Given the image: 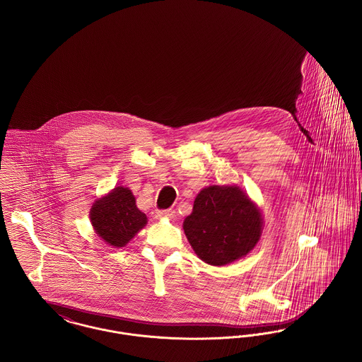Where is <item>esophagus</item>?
<instances>
[{
    "mask_svg": "<svg viewBox=\"0 0 362 362\" xmlns=\"http://www.w3.org/2000/svg\"><path fill=\"white\" fill-rule=\"evenodd\" d=\"M158 217H168V218H173L176 216V212L173 209H165V211H158L157 212Z\"/></svg>",
    "mask_w": 362,
    "mask_h": 362,
    "instance_id": "obj_1",
    "label": "esophagus"
}]
</instances>
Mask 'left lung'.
Wrapping results in <instances>:
<instances>
[{"mask_svg":"<svg viewBox=\"0 0 362 362\" xmlns=\"http://www.w3.org/2000/svg\"><path fill=\"white\" fill-rule=\"evenodd\" d=\"M261 213L238 187L211 186L197 195L183 230L197 255L214 267L247 255L261 236Z\"/></svg>","mask_w":362,"mask_h":362,"instance_id":"8db88e82","label":"left lung"}]
</instances>
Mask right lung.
Segmentation results:
<instances>
[{
  "label": "right lung",
  "instance_id": "obj_1",
  "mask_svg": "<svg viewBox=\"0 0 362 362\" xmlns=\"http://www.w3.org/2000/svg\"><path fill=\"white\" fill-rule=\"evenodd\" d=\"M90 218L100 238L116 247H123L148 218L135 205L132 192L124 187H116L107 197L94 202Z\"/></svg>",
  "mask_w": 362,
  "mask_h": 362
}]
</instances>
